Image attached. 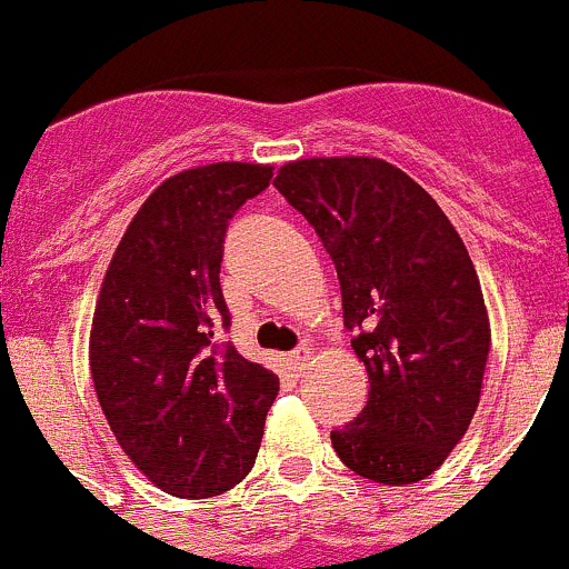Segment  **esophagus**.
Here are the masks:
<instances>
[{
	"label": "esophagus",
	"instance_id": "esophagus-1",
	"mask_svg": "<svg viewBox=\"0 0 569 569\" xmlns=\"http://www.w3.org/2000/svg\"><path fill=\"white\" fill-rule=\"evenodd\" d=\"M310 355H312L310 346H299L296 351H290V366H293L296 371H301L307 366V360H310Z\"/></svg>",
	"mask_w": 569,
	"mask_h": 569
}]
</instances>
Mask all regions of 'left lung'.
<instances>
[{"mask_svg":"<svg viewBox=\"0 0 569 569\" xmlns=\"http://www.w3.org/2000/svg\"><path fill=\"white\" fill-rule=\"evenodd\" d=\"M273 187L332 257L369 371V402L332 432L335 452L375 483L425 480L472 425L491 349L467 246L408 172L375 156L288 161Z\"/></svg>","mask_w":569,"mask_h":569,"instance_id":"8db88e82","label":"left lung"}]
</instances>
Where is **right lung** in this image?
<instances>
[{"label":"right lung","mask_w":569,"mask_h":569,"mask_svg":"<svg viewBox=\"0 0 569 569\" xmlns=\"http://www.w3.org/2000/svg\"><path fill=\"white\" fill-rule=\"evenodd\" d=\"M273 178L214 161L150 192L108 262L89 335L97 399L133 467L172 497L229 491L253 467L279 377L218 346L229 220Z\"/></svg>","instance_id":"obj_1"}]
</instances>
